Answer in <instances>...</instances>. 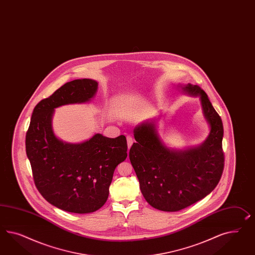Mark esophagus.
Segmentation results:
<instances>
[{
	"instance_id": "34e87169",
	"label": "esophagus",
	"mask_w": 255,
	"mask_h": 255,
	"mask_svg": "<svg viewBox=\"0 0 255 255\" xmlns=\"http://www.w3.org/2000/svg\"><path fill=\"white\" fill-rule=\"evenodd\" d=\"M126 139H127V145H128V148H130L131 145H132V143H133V139H132V137L130 136V135H128V136L126 137Z\"/></svg>"
}]
</instances>
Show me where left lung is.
<instances>
[{
	"instance_id": "left-lung-1",
	"label": "left lung",
	"mask_w": 255,
	"mask_h": 255,
	"mask_svg": "<svg viewBox=\"0 0 255 255\" xmlns=\"http://www.w3.org/2000/svg\"><path fill=\"white\" fill-rule=\"evenodd\" d=\"M189 96L200 97L203 115L211 130L206 140L186 150L168 148L158 135L155 121L133 130L129 152L145 200L163 212H178L205 198L218 185L224 170V128L206 93L198 85H180Z\"/></svg>"
}]
</instances>
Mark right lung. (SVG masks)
Listing matches in <instances>:
<instances>
[{"instance_id": "obj_1", "label": "right lung", "mask_w": 255, "mask_h": 255, "mask_svg": "<svg viewBox=\"0 0 255 255\" xmlns=\"http://www.w3.org/2000/svg\"><path fill=\"white\" fill-rule=\"evenodd\" d=\"M97 86L91 79L65 83L36 105L26 134L35 186L49 203L69 213L88 214L103 206L115 168L127 157L124 135L109 138L97 133L81 144H69L54 133L55 109L88 102Z\"/></svg>"}]
</instances>
